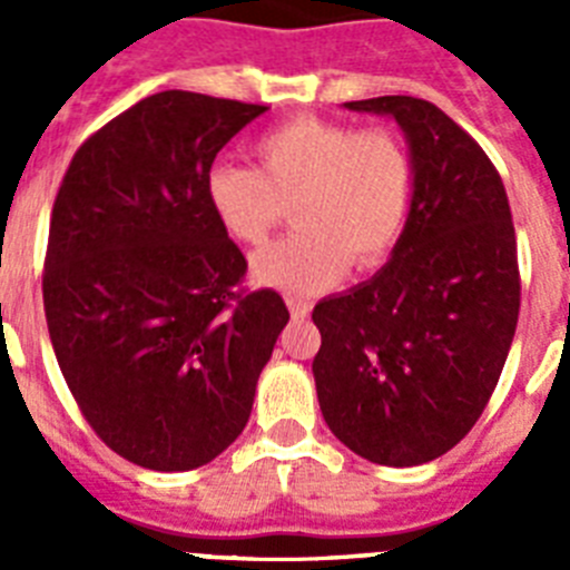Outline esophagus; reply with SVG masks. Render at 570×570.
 <instances>
[{
	"label": "esophagus",
	"instance_id": "1",
	"mask_svg": "<svg viewBox=\"0 0 570 570\" xmlns=\"http://www.w3.org/2000/svg\"><path fill=\"white\" fill-rule=\"evenodd\" d=\"M288 311L294 320H302V316H308V302L296 299V296H288Z\"/></svg>",
	"mask_w": 570,
	"mask_h": 570
}]
</instances>
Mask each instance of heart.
Wrapping results in <instances>:
<instances>
[{"instance_id": "obj_1", "label": "heart", "mask_w": 570, "mask_h": 570, "mask_svg": "<svg viewBox=\"0 0 570 570\" xmlns=\"http://www.w3.org/2000/svg\"><path fill=\"white\" fill-rule=\"evenodd\" d=\"M254 154L259 168L216 163L205 190L223 228L250 248L291 208L296 230L256 256V279L311 294L345 259L365 268L394 248L414 194V165L394 130L296 116L262 134Z\"/></svg>"}]
</instances>
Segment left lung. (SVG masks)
Masks as SVG:
<instances>
[{
  "instance_id": "obj_1",
  "label": "left lung",
  "mask_w": 570,
  "mask_h": 570,
  "mask_svg": "<svg viewBox=\"0 0 570 570\" xmlns=\"http://www.w3.org/2000/svg\"><path fill=\"white\" fill-rule=\"evenodd\" d=\"M345 108L400 125L414 194L391 259L314 308L316 396L342 445L411 468L451 451L500 382L520 316L517 236L497 168L436 105Z\"/></svg>"
}]
</instances>
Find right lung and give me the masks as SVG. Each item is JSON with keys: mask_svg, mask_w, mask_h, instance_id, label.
Returning a JSON list of instances; mask_svg holds the SVG:
<instances>
[{"mask_svg": "<svg viewBox=\"0 0 570 570\" xmlns=\"http://www.w3.org/2000/svg\"><path fill=\"white\" fill-rule=\"evenodd\" d=\"M265 110L163 90L90 136L59 185L48 334L82 416L134 465L223 454L291 320L276 291H239L248 262L205 190L216 154Z\"/></svg>", "mask_w": 570, "mask_h": 570, "instance_id": "obj_1", "label": "right lung"}]
</instances>
